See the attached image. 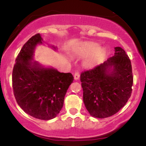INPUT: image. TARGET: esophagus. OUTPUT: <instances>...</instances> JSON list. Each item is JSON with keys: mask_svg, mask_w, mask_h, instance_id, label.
<instances>
[{"mask_svg": "<svg viewBox=\"0 0 146 146\" xmlns=\"http://www.w3.org/2000/svg\"><path fill=\"white\" fill-rule=\"evenodd\" d=\"M79 78H80V73H79V72L77 70V71L75 72V73H74V79L76 80H78Z\"/></svg>", "mask_w": 146, "mask_h": 146, "instance_id": "34e87169", "label": "esophagus"}]
</instances>
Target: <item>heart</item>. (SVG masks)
Instances as JSON below:
<instances>
[{"instance_id":"obj_1","label":"heart","mask_w":146,"mask_h":146,"mask_svg":"<svg viewBox=\"0 0 146 146\" xmlns=\"http://www.w3.org/2000/svg\"><path fill=\"white\" fill-rule=\"evenodd\" d=\"M78 53L82 57L89 56L84 61V65L87 68H93L105 59L107 50L99 48V44L94 42L84 43L78 50Z\"/></svg>"}]
</instances>
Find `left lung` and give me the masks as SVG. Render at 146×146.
I'll use <instances>...</instances> for the list:
<instances>
[{
	"instance_id": "obj_1",
	"label": "left lung",
	"mask_w": 146,
	"mask_h": 146,
	"mask_svg": "<svg viewBox=\"0 0 146 146\" xmlns=\"http://www.w3.org/2000/svg\"><path fill=\"white\" fill-rule=\"evenodd\" d=\"M114 49V55L80 75L83 101L93 117L113 116L125 106L132 94L130 60L121 47Z\"/></svg>"
}]
</instances>
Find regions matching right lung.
Instances as JSON below:
<instances>
[{"label":"right lung","instance_id":"obj_1","mask_svg":"<svg viewBox=\"0 0 146 146\" xmlns=\"http://www.w3.org/2000/svg\"><path fill=\"white\" fill-rule=\"evenodd\" d=\"M42 41L40 34H36L23 45L14 66L12 86L17 102L25 113L48 121L56 117L62 110L73 76L32 62L35 47Z\"/></svg>","mask_w":146,"mask_h":146}]
</instances>
